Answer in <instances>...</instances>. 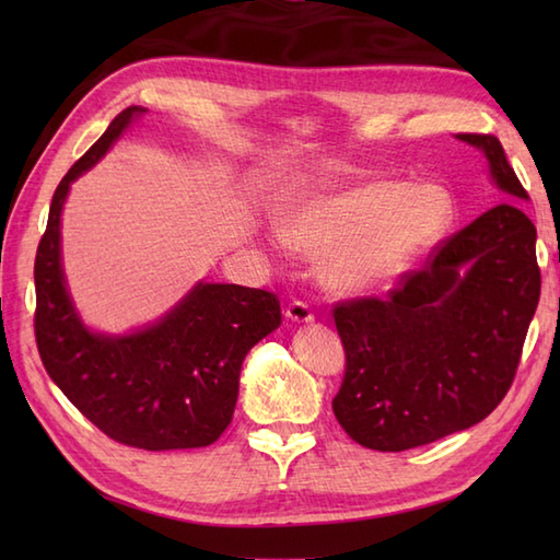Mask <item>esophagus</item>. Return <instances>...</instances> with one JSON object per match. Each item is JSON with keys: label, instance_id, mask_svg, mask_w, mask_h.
<instances>
[{"label": "esophagus", "instance_id": "esophagus-1", "mask_svg": "<svg viewBox=\"0 0 560 560\" xmlns=\"http://www.w3.org/2000/svg\"><path fill=\"white\" fill-rule=\"evenodd\" d=\"M287 317L291 319V323H313L315 313H313V307L307 305L305 301H291L287 305Z\"/></svg>", "mask_w": 560, "mask_h": 560}]
</instances>
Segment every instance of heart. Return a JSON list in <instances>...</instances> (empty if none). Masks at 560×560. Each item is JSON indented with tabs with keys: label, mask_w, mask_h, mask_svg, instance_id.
Instances as JSON below:
<instances>
[{
	"label": "heart",
	"mask_w": 560,
	"mask_h": 560,
	"mask_svg": "<svg viewBox=\"0 0 560 560\" xmlns=\"http://www.w3.org/2000/svg\"><path fill=\"white\" fill-rule=\"evenodd\" d=\"M452 213L438 185L363 180L293 201L281 213L279 235L301 253H325L327 287L351 293L407 271L443 241Z\"/></svg>",
	"instance_id": "b5f03b06"
}]
</instances>
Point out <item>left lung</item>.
Wrapping results in <instances>:
<instances>
[{
  "mask_svg": "<svg viewBox=\"0 0 560 560\" xmlns=\"http://www.w3.org/2000/svg\"><path fill=\"white\" fill-rule=\"evenodd\" d=\"M457 139L486 153L508 197L529 199L493 135ZM539 293L537 229L503 201L438 243L387 299L337 303L347 371L331 409L343 431L401 452L483 421L513 385Z\"/></svg>",
  "mask_w": 560,
  "mask_h": 560,
  "instance_id": "8db88e82",
  "label": "left lung"
}]
</instances>
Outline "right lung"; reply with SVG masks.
Instances as JSON below:
<instances>
[{
	"label": "right lung",
	"mask_w": 560,
	"mask_h": 560,
	"mask_svg": "<svg viewBox=\"0 0 560 560\" xmlns=\"http://www.w3.org/2000/svg\"><path fill=\"white\" fill-rule=\"evenodd\" d=\"M144 108L132 105L57 185L35 255V341L65 397L117 443L187 450L217 443L233 419L247 351L281 325L273 293L197 283L156 325L125 337L96 335L69 299L59 217L69 185L96 165Z\"/></svg>",
	"instance_id": "1"
}]
</instances>
